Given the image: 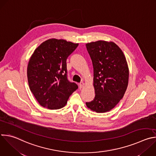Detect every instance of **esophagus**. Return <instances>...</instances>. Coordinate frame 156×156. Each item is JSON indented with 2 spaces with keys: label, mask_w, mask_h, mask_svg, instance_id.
Returning a JSON list of instances; mask_svg holds the SVG:
<instances>
[{
  "label": "esophagus",
  "mask_w": 156,
  "mask_h": 156,
  "mask_svg": "<svg viewBox=\"0 0 156 156\" xmlns=\"http://www.w3.org/2000/svg\"><path fill=\"white\" fill-rule=\"evenodd\" d=\"M83 86H84V83H83V82H81V83L79 84V87H80V88L81 89Z\"/></svg>",
  "instance_id": "34e87169"
}]
</instances>
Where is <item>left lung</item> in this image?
Masks as SVG:
<instances>
[{"label":"left lung","mask_w":156,"mask_h":156,"mask_svg":"<svg viewBox=\"0 0 156 156\" xmlns=\"http://www.w3.org/2000/svg\"><path fill=\"white\" fill-rule=\"evenodd\" d=\"M94 69L95 97L87 107L97 113L110 111L122 98L129 81V68L120 48L99 40L86 44Z\"/></svg>","instance_id":"8db88e82"}]
</instances>
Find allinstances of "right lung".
I'll use <instances>...</instances> for the list:
<instances>
[{"instance_id":"right-lung-1","label":"right lung","mask_w":156,"mask_h":156,"mask_svg":"<svg viewBox=\"0 0 156 156\" xmlns=\"http://www.w3.org/2000/svg\"><path fill=\"white\" fill-rule=\"evenodd\" d=\"M78 46L65 40L52 38L34 51L27 66V79L30 89L41 106L60 109L78 88L68 80L66 63Z\"/></svg>"}]
</instances>
